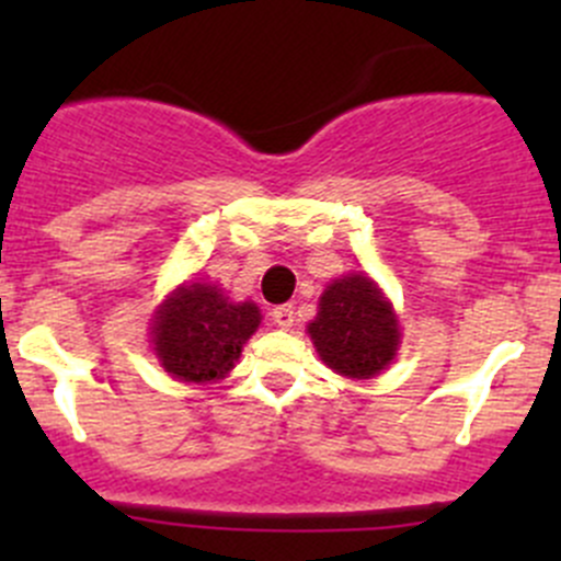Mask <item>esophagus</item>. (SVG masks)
Here are the masks:
<instances>
[{"instance_id": "esophagus-1", "label": "esophagus", "mask_w": 561, "mask_h": 561, "mask_svg": "<svg viewBox=\"0 0 561 561\" xmlns=\"http://www.w3.org/2000/svg\"><path fill=\"white\" fill-rule=\"evenodd\" d=\"M271 317H274V322L279 328H293V322H296V309L290 307V304H285V307H276L274 312H271Z\"/></svg>"}]
</instances>
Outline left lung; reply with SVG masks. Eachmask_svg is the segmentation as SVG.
I'll use <instances>...</instances> for the list:
<instances>
[{"label": "left lung", "instance_id": "8db88e82", "mask_svg": "<svg viewBox=\"0 0 561 561\" xmlns=\"http://www.w3.org/2000/svg\"><path fill=\"white\" fill-rule=\"evenodd\" d=\"M307 331L322 364L353 380L380 375L401 339L393 307L366 274L331 282Z\"/></svg>", "mask_w": 561, "mask_h": 561}]
</instances>
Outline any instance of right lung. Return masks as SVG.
<instances>
[{"label":"right lung","mask_w":561,"mask_h":561,"mask_svg":"<svg viewBox=\"0 0 561 561\" xmlns=\"http://www.w3.org/2000/svg\"><path fill=\"white\" fill-rule=\"evenodd\" d=\"M260 320L257 304H233L217 285L186 282L154 312L151 344L175 380L214 382L233 369Z\"/></svg>","instance_id":"obj_1"}]
</instances>
